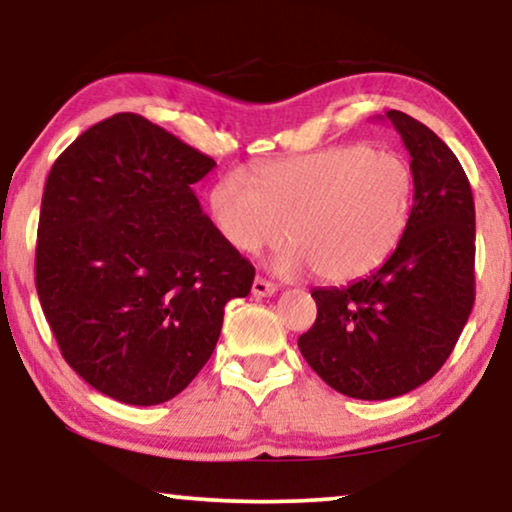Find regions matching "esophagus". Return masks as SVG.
<instances>
[{
	"label": "esophagus",
	"mask_w": 512,
	"mask_h": 512,
	"mask_svg": "<svg viewBox=\"0 0 512 512\" xmlns=\"http://www.w3.org/2000/svg\"><path fill=\"white\" fill-rule=\"evenodd\" d=\"M275 291H277V284H272V282H268V279H263V277H256L254 284H251V293H254V296H258V298L272 296V293H275Z\"/></svg>",
	"instance_id": "1"
}]
</instances>
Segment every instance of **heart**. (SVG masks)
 <instances>
[{"mask_svg":"<svg viewBox=\"0 0 512 512\" xmlns=\"http://www.w3.org/2000/svg\"><path fill=\"white\" fill-rule=\"evenodd\" d=\"M415 179L394 151L338 144L230 170L209 193L219 233L244 254L293 244L279 270L310 265L324 282H352L387 261L408 226Z\"/></svg>","mask_w":512,"mask_h":512,"instance_id":"heart-1","label":"heart"}]
</instances>
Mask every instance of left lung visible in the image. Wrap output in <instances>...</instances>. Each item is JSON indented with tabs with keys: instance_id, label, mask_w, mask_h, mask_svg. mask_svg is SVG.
Returning a JSON list of instances; mask_svg holds the SVG:
<instances>
[{
	"instance_id": "1",
	"label": "left lung",
	"mask_w": 512,
	"mask_h": 512,
	"mask_svg": "<svg viewBox=\"0 0 512 512\" xmlns=\"http://www.w3.org/2000/svg\"><path fill=\"white\" fill-rule=\"evenodd\" d=\"M387 118L412 158L408 226L366 279L312 291L317 321L298 338L314 373L361 401H387L431 380L475 300V205L464 167L424 123L396 109Z\"/></svg>"
}]
</instances>
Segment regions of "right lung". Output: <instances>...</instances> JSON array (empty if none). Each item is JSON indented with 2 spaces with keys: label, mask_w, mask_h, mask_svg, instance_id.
<instances>
[{
  "label": "right lung",
  "mask_w": 512,
  "mask_h": 512,
  "mask_svg": "<svg viewBox=\"0 0 512 512\" xmlns=\"http://www.w3.org/2000/svg\"><path fill=\"white\" fill-rule=\"evenodd\" d=\"M214 160L137 114L74 139L48 172L37 293L65 361L100 394L158 405L212 356L254 265L202 214Z\"/></svg>",
  "instance_id": "1"
}]
</instances>
